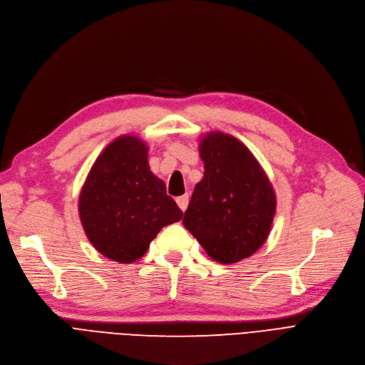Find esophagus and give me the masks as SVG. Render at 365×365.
Wrapping results in <instances>:
<instances>
[{
    "instance_id": "obj_1",
    "label": "esophagus",
    "mask_w": 365,
    "mask_h": 365,
    "mask_svg": "<svg viewBox=\"0 0 365 365\" xmlns=\"http://www.w3.org/2000/svg\"><path fill=\"white\" fill-rule=\"evenodd\" d=\"M177 203H178V207H180L182 211H185L187 207H188V195H182V196L177 197Z\"/></svg>"
}]
</instances>
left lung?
<instances>
[{
	"label": "left lung",
	"instance_id": "left-lung-1",
	"mask_svg": "<svg viewBox=\"0 0 365 365\" xmlns=\"http://www.w3.org/2000/svg\"><path fill=\"white\" fill-rule=\"evenodd\" d=\"M199 153L205 172L182 223L211 259L235 264L267 241L275 214L272 185L249 148L230 135L210 133Z\"/></svg>",
	"mask_w": 365,
	"mask_h": 365
}]
</instances>
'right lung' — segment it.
Here are the masks:
<instances>
[{
  "label": "right lung",
  "mask_w": 365,
  "mask_h": 365,
  "mask_svg": "<svg viewBox=\"0 0 365 365\" xmlns=\"http://www.w3.org/2000/svg\"><path fill=\"white\" fill-rule=\"evenodd\" d=\"M147 158L148 147L140 139H115L96 160L79 196L86 237L101 255L121 264L142 257L162 227L182 218Z\"/></svg>",
  "instance_id": "obj_1"
}]
</instances>
